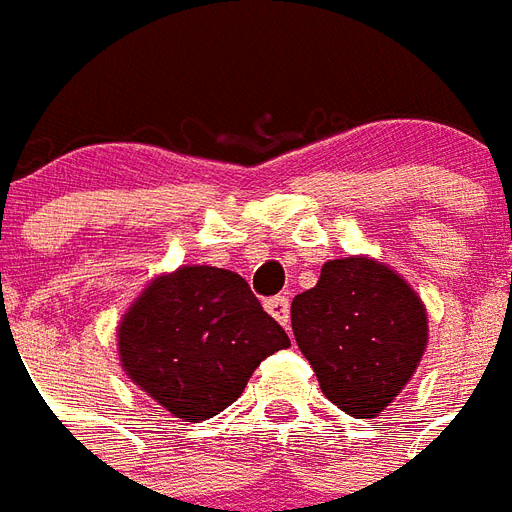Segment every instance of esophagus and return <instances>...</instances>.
<instances>
[{"label":"esophagus","instance_id":"34e87169","mask_svg":"<svg viewBox=\"0 0 512 512\" xmlns=\"http://www.w3.org/2000/svg\"><path fill=\"white\" fill-rule=\"evenodd\" d=\"M266 309L276 323H290V298H287V295H274V298H268Z\"/></svg>","mask_w":512,"mask_h":512}]
</instances>
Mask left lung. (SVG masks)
<instances>
[{
  "label": "left lung",
  "mask_w": 512,
  "mask_h": 512,
  "mask_svg": "<svg viewBox=\"0 0 512 512\" xmlns=\"http://www.w3.org/2000/svg\"><path fill=\"white\" fill-rule=\"evenodd\" d=\"M290 320L323 393L355 418L399 396L429 339L415 290L369 257L328 260L320 282L293 298Z\"/></svg>",
  "instance_id": "8db88e82"
}]
</instances>
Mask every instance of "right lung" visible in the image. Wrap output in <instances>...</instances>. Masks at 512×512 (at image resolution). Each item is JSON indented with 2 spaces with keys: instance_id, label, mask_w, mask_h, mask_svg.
I'll return each instance as SVG.
<instances>
[{
  "instance_id": "1",
  "label": "right lung",
  "mask_w": 512,
  "mask_h": 512,
  "mask_svg": "<svg viewBox=\"0 0 512 512\" xmlns=\"http://www.w3.org/2000/svg\"><path fill=\"white\" fill-rule=\"evenodd\" d=\"M290 347L233 271L187 266L154 279L119 325L130 380L176 418L206 420L244 393L263 358Z\"/></svg>"
}]
</instances>
